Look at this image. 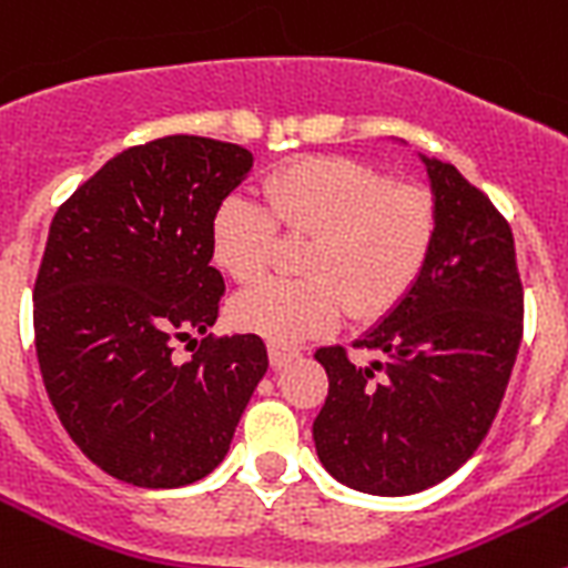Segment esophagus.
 I'll list each match as a JSON object with an SVG mask.
<instances>
[{"instance_id":"esophagus-1","label":"esophagus","mask_w":568,"mask_h":568,"mask_svg":"<svg viewBox=\"0 0 568 568\" xmlns=\"http://www.w3.org/2000/svg\"><path fill=\"white\" fill-rule=\"evenodd\" d=\"M267 355H270V364L275 366V369H281V366H287L290 361L298 358V349L295 346H287V344H270L267 346Z\"/></svg>"}]
</instances>
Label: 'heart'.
<instances>
[{"label": "heart", "instance_id": "b5f03b06", "mask_svg": "<svg viewBox=\"0 0 568 568\" xmlns=\"http://www.w3.org/2000/svg\"><path fill=\"white\" fill-rule=\"evenodd\" d=\"M264 202L227 195L213 213V261L239 284L270 267L281 230L313 235L304 281H261L230 301V321L273 344L329 333L346 307L384 318L424 275L438 239L433 195L346 155H307L264 179Z\"/></svg>", "mask_w": 568, "mask_h": 568}]
</instances>
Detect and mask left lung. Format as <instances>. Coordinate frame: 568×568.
I'll return each instance as SVG.
<instances>
[{"mask_svg": "<svg viewBox=\"0 0 568 568\" xmlns=\"http://www.w3.org/2000/svg\"><path fill=\"white\" fill-rule=\"evenodd\" d=\"M438 239L413 293L355 341L369 366L321 346L329 393L313 424L333 478L369 495H413L449 478L489 433L524 335L515 239L489 195L424 159Z\"/></svg>", "mask_w": 568, "mask_h": 568, "instance_id": "obj_1", "label": "left lung"}]
</instances>
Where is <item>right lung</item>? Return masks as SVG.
Wrapping results in <instances>:
<instances>
[{
  "mask_svg": "<svg viewBox=\"0 0 568 568\" xmlns=\"http://www.w3.org/2000/svg\"><path fill=\"white\" fill-rule=\"evenodd\" d=\"M250 170L241 144L164 135L115 153L50 222L33 284L44 389L70 440L124 484L210 475L267 373L258 335H207L175 358L219 318L210 224Z\"/></svg>",
  "mask_w": 568,
  "mask_h": 568,
  "instance_id": "add662e5",
  "label": "right lung"
}]
</instances>
